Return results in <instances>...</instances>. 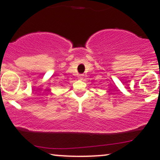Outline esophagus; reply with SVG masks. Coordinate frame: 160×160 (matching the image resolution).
Wrapping results in <instances>:
<instances>
[{"mask_svg": "<svg viewBox=\"0 0 160 160\" xmlns=\"http://www.w3.org/2000/svg\"><path fill=\"white\" fill-rule=\"evenodd\" d=\"M83 76H84L83 75H78V78H79L80 80H82L83 79Z\"/></svg>", "mask_w": 160, "mask_h": 160, "instance_id": "esophagus-1", "label": "esophagus"}]
</instances>
